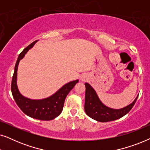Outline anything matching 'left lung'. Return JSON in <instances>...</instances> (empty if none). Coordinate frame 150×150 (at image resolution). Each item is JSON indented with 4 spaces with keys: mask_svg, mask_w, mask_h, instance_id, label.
<instances>
[{
    "mask_svg": "<svg viewBox=\"0 0 150 150\" xmlns=\"http://www.w3.org/2000/svg\"><path fill=\"white\" fill-rule=\"evenodd\" d=\"M86 87L85 110L90 117L98 122H107L114 121L126 115L134 106L138 96L134 101L121 109H112L108 108L102 103L98 98L95 90L88 83H85Z\"/></svg>",
    "mask_w": 150,
    "mask_h": 150,
    "instance_id": "1",
    "label": "left lung"
}]
</instances>
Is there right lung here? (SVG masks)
<instances>
[{"label": "right lung", "instance_id": "obj_1", "mask_svg": "<svg viewBox=\"0 0 150 150\" xmlns=\"http://www.w3.org/2000/svg\"><path fill=\"white\" fill-rule=\"evenodd\" d=\"M38 42L35 41L25 48L18 56L11 81V93L16 104L26 115L37 120H52L61 114L64 105L65 99L69 92L73 89L79 81H71L63 86L60 89L50 98L41 100H33L24 98L20 93L16 85L17 69L20 59L23 58L27 51Z\"/></svg>", "mask_w": 150, "mask_h": 150}]
</instances>
